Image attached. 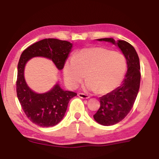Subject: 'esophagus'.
Returning a JSON list of instances; mask_svg holds the SVG:
<instances>
[{
    "mask_svg": "<svg viewBox=\"0 0 159 159\" xmlns=\"http://www.w3.org/2000/svg\"><path fill=\"white\" fill-rule=\"evenodd\" d=\"M78 96H79L80 98H82V99H84L90 98L89 96L85 95V94H83V93H79V94H78Z\"/></svg>",
    "mask_w": 159,
    "mask_h": 159,
    "instance_id": "1",
    "label": "esophagus"
}]
</instances>
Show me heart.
Listing matches in <instances>:
<instances>
[{
    "mask_svg": "<svg viewBox=\"0 0 159 159\" xmlns=\"http://www.w3.org/2000/svg\"><path fill=\"white\" fill-rule=\"evenodd\" d=\"M127 62L124 56L103 47L85 48L66 61L63 74L69 88H77L88 78L83 88L104 95L120 85L125 76Z\"/></svg>",
    "mask_w": 159,
    "mask_h": 159,
    "instance_id": "1",
    "label": "heart"
}]
</instances>
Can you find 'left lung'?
I'll list each match as a JSON object with an SVG mask.
<instances>
[{"mask_svg":"<svg viewBox=\"0 0 159 159\" xmlns=\"http://www.w3.org/2000/svg\"><path fill=\"white\" fill-rule=\"evenodd\" d=\"M97 40L118 46L125 56L128 66L127 73L121 85L99 98L100 107L93 116L94 119L99 124L109 126L121 121L133 108L140 84V64L138 53L129 43L120 40L116 41L112 38Z\"/></svg>","mask_w":159,"mask_h":159,"instance_id":"left-lung-1","label":"left lung"}]
</instances>
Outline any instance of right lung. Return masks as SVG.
Masks as SVG:
<instances>
[{
	"mask_svg": "<svg viewBox=\"0 0 159 159\" xmlns=\"http://www.w3.org/2000/svg\"><path fill=\"white\" fill-rule=\"evenodd\" d=\"M73 44L55 39H45L23 51L17 66V95L23 111L29 120L41 127H52L64 116L69 102L76 93L64 90L57 83L50 90L37 93L29 87L25 79L26 64L31 58L43 57L52 60L59 70L64 66Z\"/></svg>",
	"mask_w": 159,
	"mask_h": 159,
	"instance_id": "right-lung-1",
	"label": "right lung"
}]
</instances>
